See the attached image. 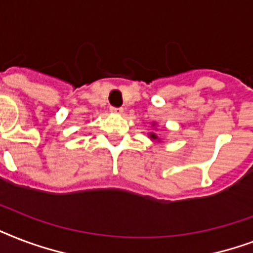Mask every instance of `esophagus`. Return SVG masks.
<instances>
[{
  "label": "esophagus",
  "mask_w": 253,
  "mask_h": 253,
  "mask_svg": "<svg viewBox=\"0 0 253 253\" xmlns=\"http://www.w3.org/2000/svg\"><path fill=\"white\" fill-rule=\"evenodd\" d=\"M110 111L113 113V114L121 115L123 113V109L122 107H110Z\"/></svg>",
  "instance_id": "obj_1"
}]
</instances>
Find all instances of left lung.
I'll list each match as a JSON object with an SVG mask.
<instances>
[{"mask_svg":"<svg viewBox=\"0 0 253 253\" xmlns=\"http://www.w3.org/2000/svg\"><path fill=\"white\" fill-rule=\"evenodd\" d=\"M152 126H155V123L154 125H152ZM150 138H151V140H156V142H160V139H159V136L156 134H155V132H150Z\"/></svg>","mask_w":253,"mask_h":253,"instance_id":"8db88e82","label":"left lung"}]
</instances>
